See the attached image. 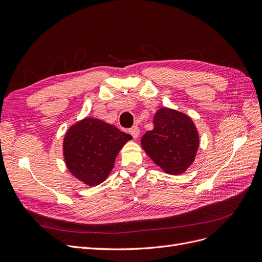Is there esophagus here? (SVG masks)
<instances>
[{"label":"esophagus","mask_w":262,"mask_h":262,"mask_svg":"<svg viewBox=\"0 0 262 262\" xmlns=\"http://www.w3.org/2000/svg\"><path fill=\"white\" fill-rule=\"evenodd\" d=\"M129 132H130L131 136L133 137V139H138L139 136H140V129H139V126H137V125L132 126V128L129 130Z\"/></svg>","instance_id":"34e87169"}]
</instances>
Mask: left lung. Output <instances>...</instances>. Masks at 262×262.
I'll list each match as a JSON object with an SVG mask.
<instances>
[{"mask_svg": "<svg viewBox=\"0 0 262 262\" xmlns=\"http://www.w3.org/2000/svg\"><path fill=\"white\" fill-rule=\"evenodd\" d=\"M153 123V130L142 137V148L165 172H185L194 162L200 142L192 119L178 110L163 107L157 110Z\"/></svg>", "mask_w": 262, "mask_h": 262, "instance_id": "8db88e82", "label": "left lung"}]
</instances>
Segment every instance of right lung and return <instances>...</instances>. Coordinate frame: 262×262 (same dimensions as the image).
Here are the masks:
<instances>
[{
	"instance_id": "1",
	"label": "right lung",
	"mask_w": 262,
	"mask_h": 262,
	"mask_svg": "<svg viewBox=\"0 0 262 262\" xmlns=\"http://www.w3.org/2000/svg\"><path fill=\"white\" fill-rule=\"evenodd\" d=\"M131 139L100 119L84 118L71 125L63 139L67 167L83 184L97 186L107 179L116 157Z\"/></svg>"
}]
</instances>
